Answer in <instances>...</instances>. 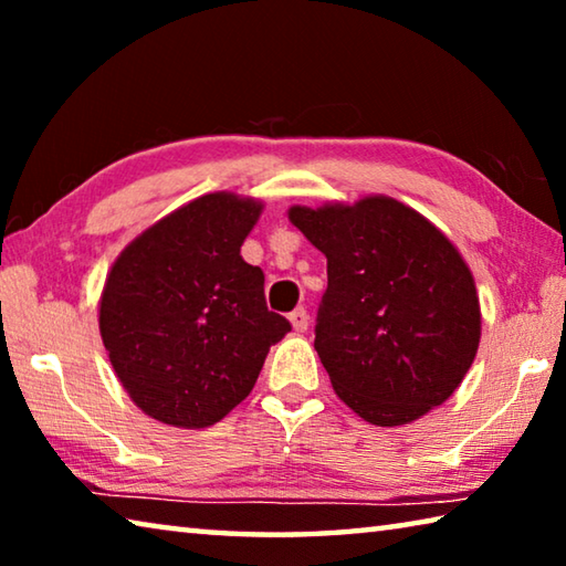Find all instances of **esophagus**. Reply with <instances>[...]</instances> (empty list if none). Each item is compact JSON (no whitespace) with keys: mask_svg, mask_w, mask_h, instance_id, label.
<instances>
[{"mask_svg":"<svg viewBox=\"0 0 566 566\" xmlns=\"http://www.w3.org/2000/svg\"><path fill=\"white\" fill-rule=\"evenodd\" d=\"M290 322L294 332H304L306 327H310V314H306L304 306H296V310L290 314Z\"/></svg>","mask_w":566,"mask_h":566,"instance_id":"obj_1","label":"esophagus"}]
</instances>
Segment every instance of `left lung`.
Masks as SVG:
<instances>
[{
	"label": "left lung",
	"mask_w": 566,
	"mask_h": 566,
	"mask_svg": "<svg viewBox=\"0 0 566 566\" xmlns=\"http://www.w3.org/2000/svg\"><path fill=\"white\" fill-rule=\"evenodd\" d=\"M327 256L314 349L344 405L379 427L415 421L454 395L479 347V300L454 244L389 197L292 207Z\"/></svg>",
	"instance_id": "8db88e82"
}]
</instances>
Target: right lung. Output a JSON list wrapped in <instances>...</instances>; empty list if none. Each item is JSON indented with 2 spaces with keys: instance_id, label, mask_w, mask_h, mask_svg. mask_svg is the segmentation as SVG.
<instances>
[{
  "instance_id": "1",
  "label": "right lung",
  "mask_w": 566,
  "mask_h": 566,
  "mask_svg": "<svg viewBox=\"0 0 566 566\" xmlns=\"http://www.w3.org/2000/svg\"><path fill=\"white\" fill-rule=\"evenodd\" d=\"M262 205L205 195L134 239L114 262L99 332L124 389L165 424L199 429L252 391L292 329L266 310L264 272L242 260Z\"/></svg>"
}]
</instances>
